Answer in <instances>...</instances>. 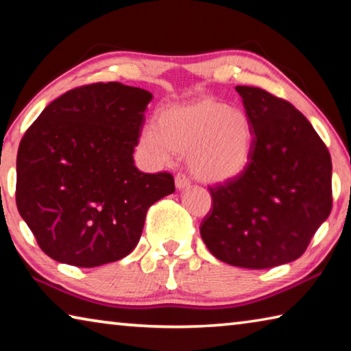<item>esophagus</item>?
Segmentation results:
<instances>
[{
  "label": "esophagus",
  "instance_id": "34e87169",
  "mask_svg": "<svg viewBox=\"0 0 351 351\" xmlns=\"http://www.w3.org/2000/svg\"><path fill=\"white\" fill-rule=\"evenodd\" d=\"M175 186L178 189H187L190 186L189 178L184 175V173H176L175 175Z\"/></svg>",
  "mask_w": 351,
  "mask_h": 351
}]
</instances>
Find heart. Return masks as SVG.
<instances>
[{
    "instance_id": "heart-1",
    "label": "heart",
    "mask_w": 351,
    "mask_h": 351,
    "mask_svg": "<svg viewBox=\"0 0 351 351\" xmlns=\"http://www.w3.org/2000/svg\"><path fill=\"white\" fill-rule=\"evenodd\" d=\"M254 128L245 111L213 97L173 105L142 130L141 145L156 162L189 153V167L204 182L239 176L251 159Z\"/></svg>"
}]
</instances>
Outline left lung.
I'll use <instances>...</instances> for the list:
<instances>
[{
    "label": "left lung",
    "mask_w": 351,
    "mask_h": 351,
    "mask_svg": "<svg viewBox=\"0 0 351 351\" xmlns=\"http://www.w3.org/2000/svg\"><path fill=\"white\" fill-rule=\"evenodd\" d=\"M254 128L251 159L239 176L209 187L199 226L212 255L266 269L306 251L332 207L331 156L308 119L288 100L237 86Z\"/></svg>",
    "instance_id": "8db88e82"
}]
</instances>
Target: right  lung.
Here are the masks:
<instances>
[{
  "instance_id": "add662e5",
  "label": "right lung",
  "mask_w": 351,
  "mask_h": 351,
  "mask_svg": "<svg viewBox=\"0 0 351 351\" xmlns=\"http://www.w3.org/2000/svg\"><path fill=\"white\" fill-rule=\"evenodd\" d=\"M152 93L119 82L77 86L26 130L16 154L15 199L41 251L77 268L133 251L148 207L175 192L169 171L133 161Z\"/></svg>"
}]
</instances>
